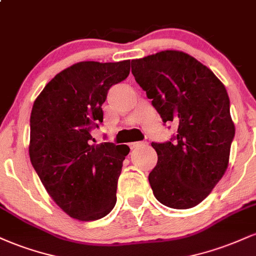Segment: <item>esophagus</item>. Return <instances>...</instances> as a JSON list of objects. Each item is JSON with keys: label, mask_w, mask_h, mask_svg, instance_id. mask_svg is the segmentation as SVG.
Returning a JSON list of instances; mask_svg holds the SVG:
<instances>
[{"label": "esophagus", "mask_w": 256, "mask_h": 256, "mask_svg": "<svg viewBox=\"0 0 256 256\" xmlns=\"http://www.w3.org/2000/svg\"><path fill=\"white\" fill-rule=\"evenodd\" d=\"M144 144H146V142H132L128 146H130L131 149H134V148H137V146H144Z\"/></svg>", "instance_id": "1"}]
</instances>
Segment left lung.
Wrapping results in <instances>:
<instances>
[{"label":"left lung","instance_id":"1","mask_svg":"<svg viewBox=\"0 0 256 256\" xmlns=\"http://www.w3.org/2000/svg\"><path fill=\"white\" fill-rule=\"evenodd\" d=\"M132 74L162 122L177 134L152 143L158 164L149 183L158 202L176 210L198 206L228 168L234 125L224 84L195 58L164 50L131 61Z\"/></svg>","mask_w":256,"mask_h":256}]
</instances>
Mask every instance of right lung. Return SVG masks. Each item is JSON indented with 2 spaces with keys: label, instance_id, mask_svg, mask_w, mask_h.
Masks as SVG:
<instances>
[{
  "label": "right lung",
  "instance_id": "obj_1",
  "mask_svg": "<svg viewBox=\"0 0 256 256\" xmlns=\"http://www.w3.org/2000/svg\"><path fill=\"white\" fill-rule=\"evenodd\" d=\"M130 60L82 61L58 73L32 107L28 154L40 182L64 213L91 222L116 202L128 146L94 144L108 90L128 78Z\"/></svg>",
  "mask_w": 256,
  "mask_h": 256
}]
</instances>
